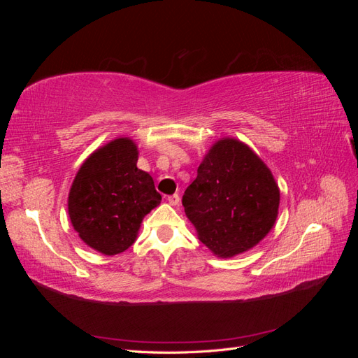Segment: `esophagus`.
Listing matches in <instances>:
<instances>
[{
  "instance_id": "obj_1",
  "label": "esophagus",
  "mask_w": 358,
  "mask_h": 358,
  "mask_svg": "<svg viewBox=\"0 0 358 358\" xmlns=\"http://www.w3.org/2000/svg\"><path fill=\"white\" fill-rule=\"evenodd\" d=\"M179 196L178 194H173V196H169L167 197V201H169V204H171V206H178L179 204Z\"/></svg>"
}]
</instances>
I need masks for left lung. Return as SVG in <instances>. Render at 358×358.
<instances>
[{"label": "left lung", "instance_id": "left-lung-1", "mask_svg": "<svg viewBox=\"0 0 358 358\" xmlns=\"http://www.w3.org/2000/svg\"><path fill=\"white\" fill-rule=\"evenodd\" d=\"M279 200L264 161L241 140L222 137L206 152L182 204L200 242L216 257L231 258L273 229Z\"/></svg>", "mask_w": 358, "mask_h": 358}]
</instances>
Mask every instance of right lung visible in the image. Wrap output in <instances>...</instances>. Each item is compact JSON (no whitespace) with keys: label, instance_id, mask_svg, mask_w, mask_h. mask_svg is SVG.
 <instances>
[{"label":"right lung","instance_id":"add662e5","mask_svg":"<svg viewBox=\"0 0 358 358\" xmlns=\"http://www.w3.org/2000/svg\"><path fill=\"white\" fill-rule=\"evenodd\" d=\"M133 138L116 137L83 161L69 192V216L83 243L103 255L131 246L145 216L161 203L154 179L137 169Z\"/></svg>","mask_w":358,"mask_h":358}]
</instances>
